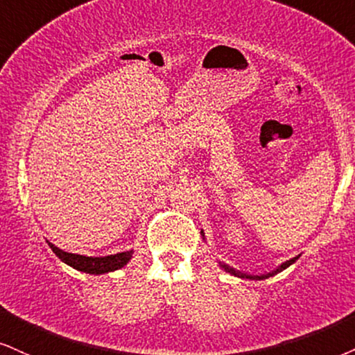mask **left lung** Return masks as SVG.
<instances>
[{"mask_svg": "<svg viewBox=\"0 0 355 355\" xmlns=\"http://www.w3.org/2000/svg\"><path fill=\"white\" fill-rule=\"evenodd\" d=\"M296 258H298V257H295V258H291V260L284 261V263H283L282 266H278V268L275 270V271H271V273H266V275H260V277H258V275H245V273H240V271L234 270V268H230V266H227V265H222V268H225V271H229V273L235 275V277H240V278H250V279H265V278H270V277H273V275H277L278 271H283L284 268H288V266H290L291 263H295V261H296Z\"/></svg>", "mask_w": 355, "mask_h": 355, "instance_id": "left-lung-1", "label": "left lung"}]
</instances>
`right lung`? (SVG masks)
Returning a JSON list of instances; mask_svg holds the SVG:
<instances>
[{"label":"right lung","instance_id":"obj_1","mask_svg":"<svg viewBox=\"0 0 355 355\" xmlns=\"http://www.w3.org/2000/svg\"><path fill=\"white\" fill-rule=\"evenodd\" d=\"M49 243V242H47ZM49 247L52 248V252L55 253L64 263H67L72 268H76L78 271H85V273H92V275H102V273H108V271H115L118 268H123V266L128 263L131 253L133 252H121V253H115V255H108V257H84V255H76V253H69L57 248L55 245L49 243Z\"/></svg>","mask_w":355,"mask_h":355}]
</instances>
